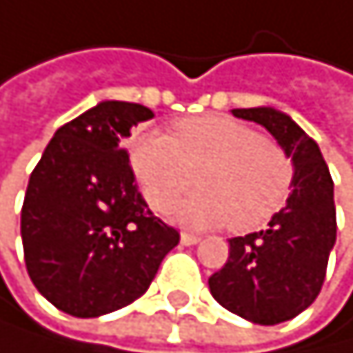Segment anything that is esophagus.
I'll use <instances>...</instances> for the list:
<instances>
[{
  "label": "esophagus",
  "mask_w": 353,
  "mask_h": 353,
  "mask_svg": "<svg viewBox=\"0 0 353 353\" xmlns=\"http://www.w3.org/2000/svg\"><path fill=\"white\" fill-rule=\"evenodd\" d=\"M199 241H201V236H196V234H188V232L181 234V243H183V245H196Z\"/></svg>",
  "instance_id": "obj_1"
}]
</instances>
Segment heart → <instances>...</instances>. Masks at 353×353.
<instances>
[{
    "instance_id": "heart-1",
    "label": "heart",
    "mask_w": 353,
    "mask_h": 353,
    "mask_svg": "<svg viewBox=\"0 0 353 353\" xmlns=\"http://www.w3.org/2000/svg\"><path fill=\"white\" fill-rule=\"evenodd\" d=\"M130 165L148 205L185 228L228 223L234 232L256 230L288 203L294 163L285 150L230 117L183 119L172 137L145 130L130 145Z\"/></svg>"
}]
</instances>
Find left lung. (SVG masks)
<instances>
[{
	"mask_svg": "<svg viewBox=\"0 0 353 353\" xmlns=\"http://www.w3.org/2000/svg\"><path fill=\"white\" fill-rule=\"evenodd\" d=\"M232 114L261 123L276 139L294 163V185L265 230L230 239L228 263L208 283L232 314L276 325L307 310L323 288L336 243L334 181L316 141L285 112L236 108Z\"/></svg>",
	"mask_w": 353,
	"mask_h": 353,
	"instance_id": "obj_1",
	"label": "left lung"
}]
</instances>
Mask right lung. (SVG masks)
<instances>
[{
  "label": "right lung",
  "instance_id": "obj_1",
  "mask_svg": "<svg viewBox=\"0 0 353 353\" xmlns=\"http://www.w3.org/2000/svg\"><path fill=\"white\" fill-rule=\"evenodd\" d=\"M154 112L101 101L61 125L32 170L21 208L28 276L57 310L94 319L137 301L179 232L148 210L123 139Z\"/></svg>",
  "mask_w": 353,
  "mask_h": 353
}]
</instances>
